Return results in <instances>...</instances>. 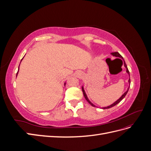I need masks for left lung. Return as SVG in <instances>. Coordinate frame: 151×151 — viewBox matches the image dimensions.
Listing matches in <instances>:
<instances>
[{
	"label": "left lung",
	"mask_w": 151,
	"mask_h": 151,
	"mask_svg": "<svg viewBox=\"0 0 151 151\" xmlns=\"http://www.w3.org/2000/svg\"><path fill=\"white\" fill-rule=\"evenodd\" d=\"M111 55H113V57H118V58H122L123 59V63H124V66H125V67L126 68V72L128 74H129V77H130V73H129V69H128V68H127V65H126V63H125V60H124V59H123V58L122 57V56L121 55L118 53V52H113V53H111ZM128 82H129V85H130V79L129 78V81H128ZM129 88H130V86L129 87V88H128V89H127V91L126 92H125L124 93H123L122 95V96L118 99V100H116V101H115V102H114L113 104H111V105H109V106H105V107H102L101 108L102 109H108V108H111V107H113V106H115L116 104H117L118 103H119L125 97V96H126V94H127V93H128V91H129ZM82 90H83V94H84V98H86V99L87 100V101H88L91 106H94V107H96V106L95 105L93 104V103H91L90 101H89V99H88V96H87V94H86V92H85V91H84V87H83V86H82Z\"/></svg>",
	"instance_id": "obj_1"
}]
</instances>
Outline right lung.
Segmentation results:
<instances>
[{
    "mask_svg": "<svg viewBox=\"0 0 151 151\" xmlns=\"http://www.w3.org/2000/svg\"><path fill=\"white\" fill-rule=\"evenodd\" d=\"M23 58H24V57H23ZM23 58H22V60H21V61L22 60V59H23ZM21 62H20V63H21ZM19 68H18V71H17V74H16V77L17 76V74H18V72H19ZM65 84H66V83H64V86H65Z\"/></svg>",
    "mask_w": 151,
    "mask_h": 151,
    "instance_id": "obj_1",
    "label": "right lung"
}]
</instances>
